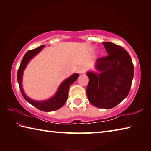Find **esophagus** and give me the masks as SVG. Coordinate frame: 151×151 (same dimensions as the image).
<instances>
[{"label":"esophagus","instance_id":"34e87169","mask_svg":"<svg viewBox=\"0 0 151 151\" xmlns=\"http://www.w3.org/2000/svg\"><path fill=\"white\" fill-rule=\"evenodd\" d=\"M85 71H86L85 68L83 67V66H80V67L78 68V73L79 74H84L85 73Z\"/></svg>","mask_w":151,"mask_h":151}]
</instances>
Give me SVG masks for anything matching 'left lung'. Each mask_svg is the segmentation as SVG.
<instances>
[{
	"label": "left lung",
	"instance_id": "left-lung-1",
	"mask_svg": "<svg viewBox=\"0 0 151 151\" xmlns=\"http://www.w3.org/2000/svg\"><path fill=\"white\" fill-rule=\"evenodd\" d=\"M107 55L95 62L96 72L86 73L89 82L86 95L94 106L109 109L116 106L129 93L134 66L126 50L110 42H103Z\"/></svg>",
	"mask_w": 151,
	"mask_h": 151
}]
</instances>
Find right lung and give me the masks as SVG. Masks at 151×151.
<instances>
[{
  "label": "right lung",
  "instance_id": "obj_1",
  "mask_svg": "<svg viewBox=\"0 0 151 151\" xmlns=\"http://www.w3.org/2000/svg\"><path fill=\"white\" fill-rule=\"evenodd\" d=\"M45 46V45H42L37 48H35V49L29 50L24 55L23 58H22L21 63H20L19 70H18L17 80L18 83H19L20 92H21L24 99L28 103L31 104L32 105L35 106L38 109L40 110V111L45 112H50L59 109L65 104L66 100H67L68 90H69L70 86L78 78L79 75L78 73H75L63 81L59 86H58L55 95L50 97V99H47V100L35 101L27 96V94H25L23 90V88H22V76H23L24 70L26 68L28 64L30 62V60L33 57H35L38 53H39L43 49Z\"/></svg>",
  "mask_w": 151,
  "mask_h": 151
}]
</instances>
